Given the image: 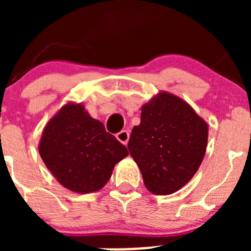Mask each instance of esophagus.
<instances>
[{
    "mask_svg": "<svg viewBox=\"0 0 251 251\" xmlns=\"http://www.w3.org/2000/svg\"><path fill=\"white\" fill-rule=\"evenodd\" d=\"M117 138L119 142H122L123 145H127L128 139H129V132L128 130H121L119 133H117Z\"/></svg>",
    "mask_w": 251,
    "mask_h": 251,
    "instance_id": "esophagus-1",
    "label": "esophagus"
}]
</instances>
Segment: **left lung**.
I'll list each match as a JSON object with an SVG mask.
<instances>
[{
	"mask_svg": "<svg viewBox=\"0 0 251 251\" xmlns=\"http://www.w3.org/2000/svg\"><path fill=\"white\" fill-rule=\"evenodd\" d=\"M207 124L182 99L168 93L142 106L141 124L128 142L151 192L170 195L194 177L206 152Z\"/></svg>",
	"mask_w": 251,
	"mask_h": 251,
	"instance_id": "obj_1",
	"label": "left lung"
}]
</instances>
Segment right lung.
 <instances>
[{
	"instance_id": "1",
	"label": "right lung",
	"mask_w": 251,
	"mask_h": 251,
	"mask_svg": "<svg viewBox=\"0 0 251 251\" xmlns=\"http://www.w3.org/2000/svg\"><path fill=\"white\" fill-rule=\"evenodd\" d=\"M46 167L66 188L98 191L128 150L81 104H66L45 127L39 146Z\"/></svg>"
}]
</instances>
